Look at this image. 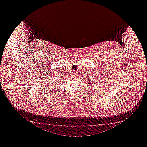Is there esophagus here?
Segmentation results:
<instances>
[{
    "instance_id": "1",
    "label": "esophagus",
    "mask_w": 147,
    "mask_h": 147,
    "mask_svg": "<svg viewBox=\"0 0 147 147\" xmlns=\"http://www.w3.org/2000/svg\"><path fill=\"white\" fill-rule=\"evenodd\" d=\"M75 74H76V73L75 72H72V75H75Z\"/></svg>"
}]
</instances>
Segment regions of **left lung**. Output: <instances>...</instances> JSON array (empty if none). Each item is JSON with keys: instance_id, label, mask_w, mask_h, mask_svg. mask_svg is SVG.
Listing matches in <instances>:
<instances>
[{"instance_id": "obj_1", "label": "left lung", "mask_w": 147, "mask_h": 147, "mask_svg": "<svg viewBox=\"0 0 147 147\" xmlns=\"http://www.w3.org/2000/svg\"><path fill=\"white\" fill-rule=\"evenodd\" d=\"M91 82H88V83H87L88 84V86H92V83H91Z\"/></svg>"}]
</instances>
